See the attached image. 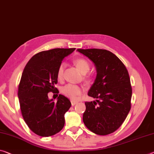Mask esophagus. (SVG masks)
I'll use <instances>...</instances> for the list:
<instances>
[{"instance_id": "esophagus-1", "label": "esophagus", "mask_w": 154, "mask_h": 154, "mask_svg": "<svg viewBox=\"0 0 154 154\" xmlns=\"http://www.w3.org/2000/svg\"><path fill=\"white\" fill-rule=\"evenodd\" d=\"M77 103V101H71V104L72 106H75V105H76Z\"/></svg>"}]
</instances>
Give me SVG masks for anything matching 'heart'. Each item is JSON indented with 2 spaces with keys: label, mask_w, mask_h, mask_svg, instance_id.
Returning <instances> with one entry per match:
<instances>
[{
  "label": "heart",
  "mask_w": 154,
  "mask_h": 154,
  "mask_svg": "<svg viewBox=\"0 0 154 154\" xmlns=\"http://www.w3.org/2000/svg\"><path fill=\"white\" fill-rule=\"evenodd\" d=\"M74 64L76 66V67L78 68V70L83 74H85L87 72L89 71L90 66L89 62L86 60L84 58H77V59L74 60ZM66 65L64 63H62L60 65L59 68L57 69V79L59 80H62L64 76V70L65 68ZM86 79H90L87 77ZM84 91V88L82 87L76 86V85L68 84L66 85L62 88V92L64 94L65 96H66L68 98L75 100L79 98L80 95Z\"/></svg>",
  "instance_id": "heart-1"
}]
</instances>
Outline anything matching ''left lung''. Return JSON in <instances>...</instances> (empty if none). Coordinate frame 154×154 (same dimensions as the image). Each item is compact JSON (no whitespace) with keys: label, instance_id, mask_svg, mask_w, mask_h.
<instances>
[{"label":"left lung","instance_id":"obj_1","mask_svg":"<svg viewBox=\"0 0 154 154\" xmlns=\"http://www.w3.org/2000/svg\"><path fill=\"white\" fill-rule=\"evenodd\" d=\"M94 64L97 77L88 91L96 101L86 102L83 121L98 135H108L120 128L131 109L132 89L125 66L105 49H77Z\"/></svg>","mask_w":154,"mask_h":154}]
</instances>
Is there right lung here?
Segmentation results:
<instances>
[{
    "label": "right lung",
    "mask_w": 154,
    "mask_h": 154,
    "mask_svg": "<svg viewBox=\"0 0 154 154\" xmlns=\"http://www.w3.org/2000/svg\"><path fill=\"white\" fill-rule=\"evenodd\" d=\"M75 50L53 48L33 55L24 68L18 86L22 115L29 129L38 136L47 137L62 130L64 114L71 106L70 100L59 94L57 103L48 93H59L57 69L62 61Z\"/></svg>",
    "instance_id": "obj_1"
}]
</instances>
